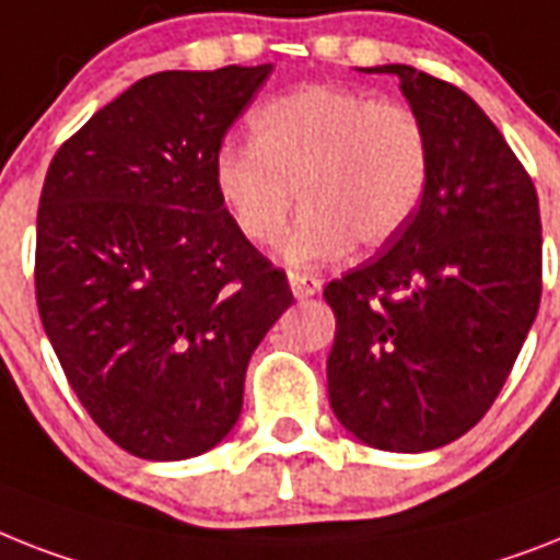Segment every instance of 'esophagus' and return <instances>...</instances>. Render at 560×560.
Returning <instances> with one entry per match:
<instances>
[{
	"label": "esophagus",
	"mask_w": 560,
	"mask_h": 560,
	"mask_svg": "<svg viewBox=\"0 0 560 560\" xmlns=\"http://www.w3.org/2000/svg\"><path fill=\"white\" fill-rule=\"evenodd\" d=\"M288 281L295 299H311V295H316L322 290V279H316V276H304V272H290Z\"/></svg>",
	"instance_id": "34e87169"
}]
</instances>
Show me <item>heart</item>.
<instances>
[{"label": "heart", "mask_w": 560, "mask_h": 560, "mask_svg": "<svg viewBox=\"0 0 560 560\" xmlns=\"http://www.w3.org/2000/svg\"><path fill=\"white\" fill-rule=\"evenodd\" d=\"M253 143H224L212 184L226 218L249 244L279 238L295 192L302 218L281 244L293 267L380 249L417 215L429 189V131L411 108L351 89L304 85L270 100Z\"/></svg>", "instance_id": "obj_1"}]
</instances>
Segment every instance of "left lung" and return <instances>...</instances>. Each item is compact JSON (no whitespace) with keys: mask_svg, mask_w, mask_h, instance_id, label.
<instances>
[{"mask_svg":"<svg viewBox=\"0 0 560 560\" xmlns=\"http://www.w3.org/2000/svg\"><path fill=\"white\" fill-rule=\"evenodd\" d=\"M374 71L397 77L429 131V189L388 253L325 288L327 394L359 443L434 452L489 411L538 316V195L466 91L411 66Z\"/></svg>","mask_w":560,"mask_h":560,"instance_id":"8db88e82","label":"left lung"}]
</instances>
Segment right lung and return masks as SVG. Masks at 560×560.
Segmentation results:
<instances>
[{
  "mask_svg": "<svg viewBox=\"0 0 560 560\" xmlns=\"http://www.w3.org/2000/svg\"><path fill=\"white\" fill-rule=\"evenodd\" d=\"M272 66L143 77L62 143L36 212V304L120 448L186 460L238 422L249 357L293 304L233 226L212 161Z\"/></svg>",
  "mask_w": 560,
  "mask_h": 560,
  "instance_id": "obj_1",
  "label": "right lung"
}]
</instances>
